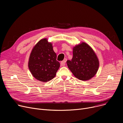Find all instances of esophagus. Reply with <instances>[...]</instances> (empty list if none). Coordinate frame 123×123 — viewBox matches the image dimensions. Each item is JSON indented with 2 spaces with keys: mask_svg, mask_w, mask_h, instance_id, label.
I'll list each match as a JSON object with an SVG mask.
<instances>
[{
  "mask_svg": "<svg viewBox=\"0 0 123 123\" xmlns=\"http://www.w3.org/2000/svg\"><path fill=\"white\" fill-rule=\"evenodd\" d=\"M66 61H67V59H64L61 62V66H64L65 65V63L66 62Z\"/></svg>",
  "mask_w": 123,
  "mask_h": 123,
  "instance_id": "34e87169",
  "label": "esophagus"
}]
</instances>
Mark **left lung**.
I'll return each mask as SVG.
<instances>
[{
    "mask_svg": "<svg viewBox=\"0 0 123 123\" xmlns=\"http://www.w3.org/2000/svg\"><path fill=\"white\" fill-rule=\"evenodd\" d=\"M71 61L67 60V66L74 76L82 81L90 80L96 74L99 61L93 49L85 42L76 45L73 48Z\"/></svg>",
    "mask_w": 123,
    "mask_h": 123,
    "instance_id": "left-lung-1",
    "label": "left lung"
}]
</instances>
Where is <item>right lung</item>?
<instances>
[{
    "instance_id": "add662e5",
    "label": "right lung",
    "mask_w": 123,
    "mask_h": 123,
    "mask_svg": "<svg viewBox=\"0 0 123 123\" xmlns=\"http://www.w3.org/2000/svg\"><path fill=\"white\" fill-rule=\"evenodd\" d=\"M56 58L51 42L47 38L39 41L32 49L29 58L28 68L32 76L43 82L53 79L60 65Z\"/></svg>"
}]
</instances>
